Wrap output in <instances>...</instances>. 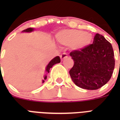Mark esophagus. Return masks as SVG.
<instances>
[{
  "label": "esophagus",
  "mask_w": 120,
  "mask_h": 120,
  "mask_svg": "<svg viewBox=\"0 0 120 120\" xmlns=\"http://www.w3.org/2000/svg\"><path fill=\"white\" fill-rule=\"evenodd\" d=\"M67 57L68 56L66 53H63L62 54V55H60V58H61V61H63V60H64L65 59L67 58Z\"/></svg>",
  "instance_id": "esophagus-1"
}]
</instances>
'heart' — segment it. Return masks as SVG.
Listing matches in <instances>:
<instances>
[{
	"label": "heart",
	"instance_id": "b5f03b06",
	"mask_svg": "<svg viewBox=\"0 0 120 120\" xmlns=\"http://www.w3.org/2000/svg\"><path fill=\"white\" fill-rule=\"evenodd\" d=\"M58 43L70 47L74 50H80L91 44L93 37L90 33L76 29H62L56 34Z\"/></svg>",
	"mask_w": 120,
	"mask_h": 120
}]
</instances>
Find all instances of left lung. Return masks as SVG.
I'll return each instance as SVG.
<instances>
[{"mask_svg":"<svg viewBox=\"0 0 120 120\" xmlns=\"http://www.w3.org/2000/svg\"><path fill=\"white\" fill-rule=\"evenodd\" d=\"M74 65L70 70L73 82L81 88L95 90L111 79L115 67L113 48L103 35L96 34L92 44L70 53Z\"/></svg>","mask_w":120,"mask_h":120,"instance_id":"1","label":"left lung"}]
</instances>
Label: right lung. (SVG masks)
Returning a JSON list of instances; mask_svg holds the SVG:
<instances>
[{
  "label": "right lung",
  "mask_w": 120,
  "mask_h": 120,
  "mask_svg": "<svg viewBox=\"0 0 120 120\" xmlns=\"http://www.w3.org/2000/svg\"><path fill=\"white\" fill-rule=\"evenodd\" d=\"M34 29L30 27V28L26 29L25 30H23V31H22V32H31L34 31ZM60 62H61V59H60V57H59V56H56L55 58H54L53 59H52V60L49 62V63L48 64V65H47L46 68H45V73H46V74L49 73L50 69L52 67L53 65H54L55 64H56L59 63ZM46 79H47V75H45L44 76V79L42 80V83H44L45 80H46Z\"/></svg>",
  "instance_id": "obj_1"
}]
</instances>
